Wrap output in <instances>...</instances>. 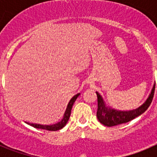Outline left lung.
Wrapping results in <instances>:
<instances>
[{
    "label": "left lung",
    "instance_id": "left-lung-1",
    "mask_svg": "<svg viewBox=\"0 0 157 157\" xmlns=\"http://www.w3.org/2000/svg\"><path fill=\"white\" fill-rule=\"evenodd\" d=\"M155 85L153 86L149 94V98H147L145 103L142 105L131 111H119L112 109L111 107H107L105 105L103 98L98 92H96L98 96V112L97 117L100 123L107 127H113L122 123H125L134 120V118L141 116L145 112L151 105L155 92Z\"/></svg>",
    "mask_w": 157,
    "mask_h": 157
}]
</instances>
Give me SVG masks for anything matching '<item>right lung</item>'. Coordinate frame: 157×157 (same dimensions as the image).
<instances>
[{
    "label": "right lung",
    "instance_id": "obj_1",
    "mask_svg": "<svg viewBox=\"0 0 157 157\" xmlns=\"http://www.w3.org/2000/svg\"><path fill=\"white\" fill-rule=\"evenodd\" d=\"M79 95L80 94H77L70 100L68 105H67V107L66 111H65L64 112V115H63V119H62L61 121L59 122V123H55V124H52V125H41V124H37V123H27V124H29V125L32 126V127H34V128H37V129L51 130V131H56V130H60V129H62L65 125H66L67 121H68L69 118H70V116H71V112L72 106H73L75 101H76L77 98Z\"/></svg>",
    "mask_w": 157,
    "mask_h": 157
}]
</instances>
